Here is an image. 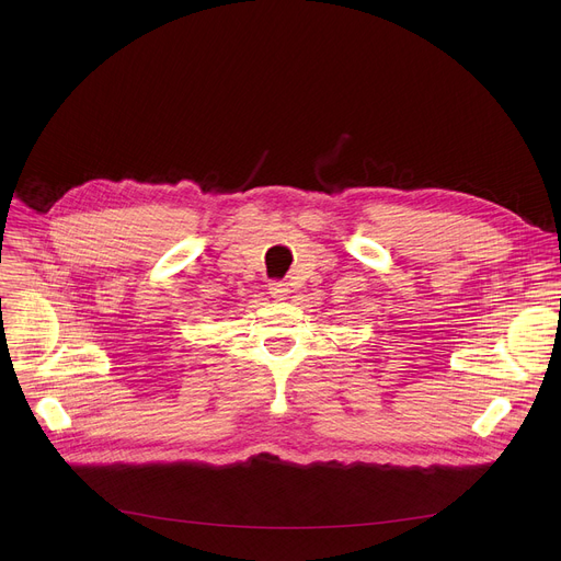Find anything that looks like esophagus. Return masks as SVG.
<instances>
[{"mask_svg": "<svg viewBox=\"0 0 561 561\" xmlns=\"http://www.w3.org/2000/svg\"><path fill=\"white\" fill-rule=\"evenodd\" d=\"M268 290H271V295H273V297L284 299V297L288 295V284H286V282H279V279H275V282H271V284H268Z\"/></svg>", "mask_w": 561, "mask_h": 561, "instance_id": "1", "label": "esophagus"}]
</instances>
